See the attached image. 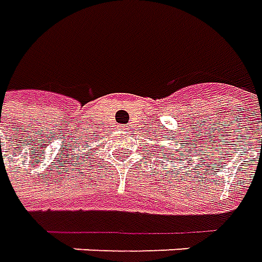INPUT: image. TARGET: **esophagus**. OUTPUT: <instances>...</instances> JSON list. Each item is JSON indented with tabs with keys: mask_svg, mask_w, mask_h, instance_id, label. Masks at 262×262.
Listing matches in <instances>:
<instances>
[{
	"mask_svg": "<svg viewBox=\"0 0 262 262\" xmlns=\"http://www.w3.org/2000/svg\"><path fill=\"white\" fill-rule=\"evenodd\" d=\"M122 127H125V129H126V126H122Z\"/></svg>",
	"mask_w": 262,
	"mask_h": 262,
	"instance_id": "34e87169",
	"label": "esophagus"
}]
</instances>
